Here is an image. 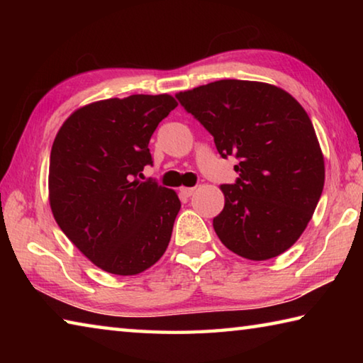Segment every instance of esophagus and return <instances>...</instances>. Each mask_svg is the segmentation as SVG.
I'll return each mask as SVG.
<instances>
[{
	"label": "esophagus",
	"instance_id": "esophagus-1",
	"mask_svg": "<svg viewBox=\"0 0 363 363\" xmlns=\"http://www.w3.org/2000/svg\"><path fill=\"white\" fill-rule=\"evenodd\" d=\"M194 192H195L194 187H182V189H181V194H182L184 196H190Z\"/></svg>",
	"mask_w": 363,
	"mask_h": 363
}]
</instances>
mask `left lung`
Masks as SVG:
<instances>
[{
	"label": "left lung",
	"mask_w": 363,
	"mask_h": 363,
	"mask_svg": "<svg viewBox=\"0 0 363 363\" xmlns=\"http://www.w3.org/2000/svg\"><path fill=\"white\" fill-rule=\"evenodd\" d=\"M214 138L219 155H235V184L220 186L224 210L213 219L232 253L266 261L296 243L325 184V162L303 106L279 86L219 79L176 94Z\"/></svg>",
	"instance_id": "1"
}]
</instances>
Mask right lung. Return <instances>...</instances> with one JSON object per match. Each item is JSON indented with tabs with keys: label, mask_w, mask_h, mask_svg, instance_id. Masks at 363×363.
Wrapping results in <instances>:
<instances>
[{
	"label": "right lung",
	"mask_w": 363,
	"mask_h": 363,
	"mask_svg": "<svg viewBox=\"0 0 363 363\" xmlns=\"http://www.w3.org/2000/svg\"><path fill=\"white\" fill-rule=\"evenodd\" d=\"M176 107L169 94L97 101L77 108L54 139L48 179L52 216L108 274L138 275L168 248L179 196L136 176L152 164L149 140Z\"/></svg>",
	"instance_id": "right-lung-1"
}]
</instances>
